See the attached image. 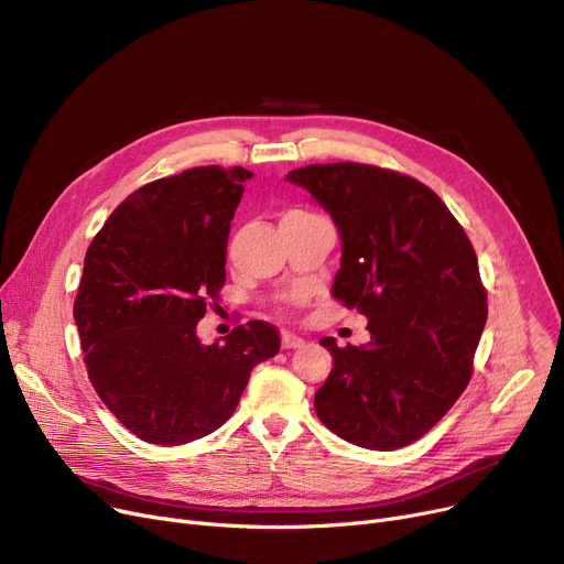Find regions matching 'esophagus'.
<instances>
[{
  "label": "esophagus",
  "instance_id": "esophagus-1",
  "mask_svg": "<svg viewBox=\"0 0 564 564\" xmlns=\"http://www.w3.org/2000/svg\"><path fill=\"white\" fill-rule=\"evenodd\" d=\"M306 340L302 338V336H297V334H290V332H283L281 334V345H283V349H297V347H302Z\"/></svg>",
  "mask_w": 564,
  "mask_h": 564
}]
</instances>
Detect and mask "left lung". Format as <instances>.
Returning a JSON list of instances; mask_svg holds the SVG:
<instances>
[{
  "mask_svg": "<svg viewBox=\"0 0 564 564\" xmlns=\"http://www.w3.org/2000/svg\"><path fill=\"white\" fill-rule=\"evenodd\" d=\"M332 213L343 240L334 300L368 317L370 343L332 351L315 393L317 419L370 451H398L427 434L473 375L487 322L478 256L462 224L427 185L359 162L288 173Z\"/></svg>",
  "mask_w": 564,
  "mask_h": 564,
  "instance_id": "left-lung-1",
  "label": "left lung"
}]
</instances>
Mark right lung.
<instances>
[{
  "instance_id": "1",
  "label": "right lung",
  "mask_w": 564,
  "mask_h": 564,
  "mask_svg": "<svg viewBox=\"0 0 564 564\" xmlns=\"http://www.w3.org/2000/svg\"><path fill=\"white\" fill-rule=\"evenodd\" d=\"M242 166H196L132 192L86 249L73 306L88 379L141 441L181 446L219 430L251 370L276 357L274 324L251 319L203 345L217 308Z\"/></svg>"
}]
</instances>
